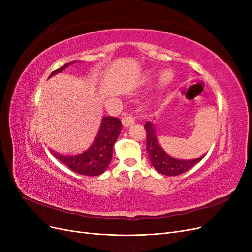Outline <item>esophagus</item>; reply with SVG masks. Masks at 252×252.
<instances>
[{"label": "esophagus", "mask_w": 252, "mask_h": 252, "mask_svg": "<svg viewBox=\"0 0 252 252\" xmlns=\"http://www.w3.org/2000/svg\"><path fill=\"white\" fill-rule=\"evenodd\" d=\"M122 123H123L124 127H128L129 125H131V124L134 123V119H133V117L129 116V114H125L123 119H122Z\"/></svg>", "instance_id": "obj_1"}]
</instances>
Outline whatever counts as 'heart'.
Masks as SVG:
<instances>
[{"mask_svg": "<svg viewBox=\"0 0 252 252\" xmlns=\"http://www.w3.org/2000/svg\"><path fill=\"white\" fill-rule=\"evenodd\" d=\"M171 78H172V73L170 71H164L161 74V77H159V81H161L162 84H167L170 82Z\"/></svg>", "mask_w": 252, "mask_h": 252, "instance_id": "b5f03b06", "label": "heart"}]
</instances>
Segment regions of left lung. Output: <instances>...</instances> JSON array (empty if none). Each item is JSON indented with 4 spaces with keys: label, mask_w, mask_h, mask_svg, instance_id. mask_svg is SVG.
<instances>
[{
    "label": "left lung",
    "mask_w": 252,
    "mask_h": 252,
    "mask_svg": "<svg viewBox=\"0 0 252 252\" xmlns=\"http://www.w3.org/2000/svg\"><path fill=\"white\" fill-rule=\"evenodd\" d=\"M145 130H146V141L147 146L146 150L150 158L151 165L155 167V169L164 175H169V177H175L186 172L190 168L199 163L201 159L205 157L197 158L194 159H189V161H183V159L174 158L168 156L158 145L157 134L155 132V128L150 122L145 123Z\"/></svg>",
    "instance_id": "left-lung-1"
}]
</instances>
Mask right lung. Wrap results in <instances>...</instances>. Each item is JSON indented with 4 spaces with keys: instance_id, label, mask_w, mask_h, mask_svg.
<instances>
[{
    "instance_id": "obj_1",
    "label": "right lung",
    "mask_w": 252,
    "mask_h": 252,
    "mask_svg": "<svg viewBox=\"0 0 252 252\" xmlns=\"http://www.w3.org/2000/svg\"><path fill=\"white\" fill-rule=\"evenodd\" d=\"M69 62L64 66L52 71L51 75L63 71L70 64ZM122 130V122L114 117H105L102 120V124L94 142L89 146L78 154L67 155L59 154L51 150V154L55 156L61 163H63L72 171L82 175L94 177L102 174L111 161L113 145L116 143L118 136Z\"/></svg>"
}]
</instances>
